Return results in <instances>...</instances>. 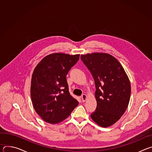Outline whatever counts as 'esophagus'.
Masks as SVG:
<instances>
[{
    "label": "esophagus",
    "instance_id": "esophagus-1",
    "mask_svg": "<svg viewBox=\"0 0 152 152\" xmlns=\"http://www.w3.org/2000/svg\"><path fill=\"white\" fill-rule=\"evenodd\" d=\"M81 97V99H82V102H85V100H86V99H87V96H86V94H82V96L80 97Z\"/></svg>",
    "mask_w": 152,
    "mask_h": 152
}]
</instances>
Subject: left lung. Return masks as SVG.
Here are the masks:
<instances>
[{
	"label": "left lung",
	"mask_w": 152,
	"mask_h": 152,
	"mask_svg": "<svg viewBox=\"0 0 152 152\" xmlns=\"http://www.w3.org/2000/svg\"><path fill=\"white\" fill-rule=\"evenodd\" d=\"M96 85L97 107L91 118L102 127L115 124L123 115L131 97L129 79L120 62L106 53L81 55Z\"/></svg>",
	"instance_id": "obj_1"
}]
</instances>
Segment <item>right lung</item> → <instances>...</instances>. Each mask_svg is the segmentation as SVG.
Here are the masks:
<instances>
[{"mask_svg": "<svg viewBox=\"0 0 152 152\" xmlns=\"http://www.w3.org/2000/svg\"><path fill=\"white\" fill-rule=\"evenodd\" d=\"M79 54L54 53L42 58L32 76L31 96L34 110L50 124H57L71 114L79 102L69 93L66 76Z\"/></svg>", "mask_w": 152, "mask_h": 152, "instance_id": "obj_1", "label": "right lung"}]
</instances>
